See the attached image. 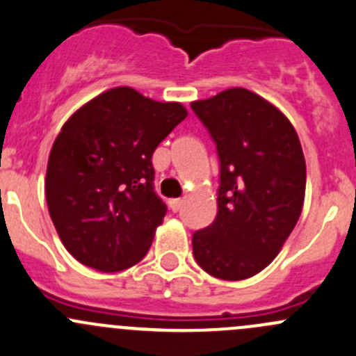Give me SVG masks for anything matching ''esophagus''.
I'll list each match as a JSON object with an SVG mask.
<instances>
[{"instance_id": "obj_1", "label": "esophagus", "mask_w": 356, "mask_h": 356, "mask_svg": "<svg viewBox=\"0 0 356 356\" xmlns=\"http://www.w3.org/2000/svg\"><path fill=\"white\" fill-rule=\"evenodd\" d=\"M182 207V200L181 198H175V200H170V208L172 211H179Z\"/></svg>"}]
</instances>
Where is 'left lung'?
I'll return each mask as SVG.
<instances>
[{"label":"left lung","instance_id":"1","mask_svg":"<svg viewBox=\"0 0 356 356\" xmlns=\"http://www.w3.org/2000/svg\"><path fill=\"white\" fill-rule=\"evenodd\" d=\"M217 146V217L193 234L204 272L241 281L264 270L301 215L307 165L291 122L243 88L191 103Z\"/></svg>","mask_w":356,"mask_h":356}]
</instances>
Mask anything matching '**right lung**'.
<instances>
[{
    "instance_id": "obj_1",
    "label": "right lung",
    "mask_w": 356,
    "mask_h": 356,
    "mask_svg": "<svg viewBox=\"0 0 356 356\" xmlns=\"http://www.w3.org/2000/svg\"><path fill=\"white\" fill-rule=\"evenodd\" d=\"M188 117L132 88L96 96L63 124L46 172V201L68 253L118 272L145 258L167 204L155 193L152 156Z\"/></svg>"
}]
</instances>
